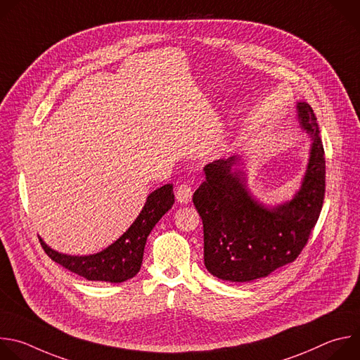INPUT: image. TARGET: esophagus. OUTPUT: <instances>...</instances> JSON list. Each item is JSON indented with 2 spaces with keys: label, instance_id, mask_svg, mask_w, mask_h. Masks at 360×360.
<instances>
[{
  "label": "esophagus",
  "instance_id": "esophagus-1",
  "mask_svg": "<svg viewBox=\"0 0 360 360\" xmlns=\"http://www.w3.org/2000/svg\"><path fill=\"white\" fill-rule=\"evenodd\" d=\"M191 195H193V188L187 184H180L176 188V198L180 204H188L191 201Z\"/></svg>",
  "mask_w": 360,
  "mask_h": 360
}]
</instances>
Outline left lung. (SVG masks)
Here are the masks:
<instances>
[{"instance_id":"left-lung-1","label":"left lung","mask_w":360,"mask_h":360,"mask_svg":"<svg viewBox=\"0 0 360 360\" xmlns=\"http://www.w3.org/2000/svg\"><path fill=\"white\" fill-rule=\"evenodd\" d=\"M298 119L311 134L308 167L291 201L269 207L254 198L240 156L204 167L205 180L193 202L202 220L204 265L224 281L250 282L294 262L308 243L325 197V152L312 108L300 102Z\"/></svg>"}]
</instances>
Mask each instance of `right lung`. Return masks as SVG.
<instances>
[{"label":"right lung","mask_w":360,"mask_h":360,"mask_svg":"<svg viewBox=\"0 0 360 360\" xmlns=\"http://www.w3.org/2000/svg\"><path fill=\"white\" fill-rule=\"evenodd\" d=\"M174 204L173 184H166L149 194L145 207L129 230L113 244L92 255H66L49 248L42 238L39 243L48 257L70 272L88 281L124 282L133 278L141 266L146 240L158 221Z\"/></svg>","instance_id":"right-lung-1"}]
</instances>
